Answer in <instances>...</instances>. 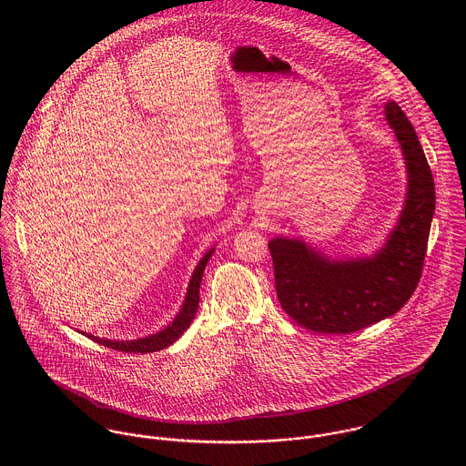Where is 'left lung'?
I'll list each match as a JSON object with an SVG mask.
<instances>
[{"mask_svg": "<svg viewBox=\"0 0 466 466\" xmlns=\"http://www.w3.org/2000/svg\"><path fill=\"white\" fill-rule=\"evenodd\" d=\"M386 120L400 141L407 194L395 229L373 257L330 260L298 238H272L268 251L281 309L303 329L351 333L393 314L412 296L434 215V179L418 136L397 102Z\"/></svg>", "mask_w": 466, "mask_h": 466, "instance_id": "obj_1", "label": "left lung"}]
</instances>
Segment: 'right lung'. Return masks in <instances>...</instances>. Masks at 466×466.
<instances>
[{
  "label": "right lung",
  "instance_id": "1",
  "mask_svg": "<svg viewBox=\"0 0 466 466\" xmlns=\"http://www.w3.org/2000/svg\"><path fill=\"white\" fill-rule=\"evenodd\" d=\"M213 251L215 249H209L200 258L199 264H198L192 278H190L187 296H185V303H183L179 314L174 318V321L167 329H163V330H159L154 335H148V337L134 339V340H109V339H100V337H95V335H87V337L93 339L95 342L102 344V346H107V348L118 350V351H127V353H150V351H157V350H163V348L174 344L183 333L187 332V329L190 327V323L194 321V318L198 314L200 279H202L204 267L208 264V260L211 258Z\"/></svg>",
  "mask_w": 466,
  "mask_h": 466
}]
</instances>
